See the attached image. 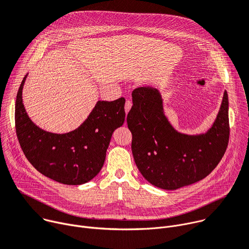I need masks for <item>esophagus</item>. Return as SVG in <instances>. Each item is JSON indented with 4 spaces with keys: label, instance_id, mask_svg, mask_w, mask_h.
<instances>
[{
    "label": "esophagus",
    "instance_id": "1",
    "mask_svg": "<svg viewBox=\"0 0 249 249\" xmlns=\"http://www.w3.org/2000/svg\"><path fill=\"white\" fill-rule=\"evenodd\" d=\"M131 107H132V102H131V100L127 99L126 102H125V112H126V114L130 111Z\"/></svg>",
    "mask_w": 249,
    "mask_h": 249
}]
</instances>
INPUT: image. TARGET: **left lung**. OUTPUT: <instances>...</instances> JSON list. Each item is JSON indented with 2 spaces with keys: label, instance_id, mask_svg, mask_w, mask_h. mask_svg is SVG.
Listing matches in <instances>:
<instances>
[{
  "label": "left lung",
  "instance_id": "1",
  "mask_svg": "<svg viewBox=\"0 0 249 249\" xmlns=\"http://www.w3.org/2000/svg\"><path fill=\"white\" fill-rule=\"evenodd\" d=\"M132 100L127 115L132 154L149 183L164 190H177L205 178L218 165L230 139L227 91L213 127L196 136L178 133L171 126L157 89L135 88Z\"/></svg>",
  "mask_w": 249,
  "mask_h": 249
}]
</instances>
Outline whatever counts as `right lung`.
Here are the masks:
<instances>
[{
  "label": "right lung",
  "mask_w": 249,
  "mask_h": 249,
  "mask_svg": "<svg viewBox=\"0 0 249 249\" xmlns=\"http://www.w3.org/2000/svg\"><path fill=\"white\" fill-rule=\"evenodd\" d=\"M22 79L16 99V132L29 162L43 176L64 185H81L101 170L113 132L125 120L123 97L98 101L74 131L54 134L32 122L22 104Z\"/></svg>",
  "instance_id": "add662e5"
}]
</instances>
